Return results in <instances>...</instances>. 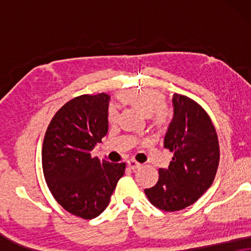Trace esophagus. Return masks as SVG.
Returning a JSON list of instances; mask_svg holds the SVG:
<instances>
[{
  "label": "esophagus",
  "instance_id": "1",
  "mask_svg": "<svg viewBox=\"0 0 251 251\" xmlns=\"http://www.w3.org/2000/svg\"><path fill=\"white\" fill-rule=\"evenodd\" d=\"M128 167L130 168V169H132V170H135V169H138V168L140 167V163L139 162H137L136 160H129L128 161Z\"/></svg>",
  "mask_w": 251,
  "mask_h": 251
}]
</instances>
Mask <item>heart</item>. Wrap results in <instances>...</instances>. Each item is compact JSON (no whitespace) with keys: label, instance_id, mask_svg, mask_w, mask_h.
Segmentation results:
<instances>
[{"label":"heart","instance_id":"obj_1","mask_svg":"<svg viewBox=\"0 0 251 251\" xmlns=\"http://www.w3.org/2000/svg\"><path fill=\"white\" fill-rule=\"evenodd\" d=\"M122 99L128 104L139 107L147 115H151L156 126L166 125L169 120V112L164 107L166 98L161 92L151 89L143 90H130L122 95ZM118 118V112L114 106H109L107 111V119L109 122H114Z\"/></svg>","mask_w":251,"mask_h":251}]
</instances>
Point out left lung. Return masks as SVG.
<instances>
[{
	"mask_svg": "<svg viewBox=\"0 0 251 251\" xmlns=\"http://www.w3.org/2000/svg\"><path fill=\"white\" fill-rule=\"evenodd\" d=\"M174 119L164 147L174 153L168 169H159V180L145 194L164 211L193 204L212 185L219 164L217 132L207 112L193 99L175 94Z\"/></svg>",
	"mask_w": 251,
	"mask_h": 251,
	"instance_id": "left-lung-1",
	"label": "left lung"
}]
</instances>
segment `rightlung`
Returning <instances> with one entry per match:
<instances>
[{
    "instance_id": "1",
    "label": "right lung",
    "mask_w": 251,
    "mask_h": 251,
    "mask_svg": "<svg viewBox=\"0 0 251 251\" xmlns=\"http://www.w3.org/2000/svg\"><path fill=\"white\" fill-rule=\"evenodd\" d=\"M107 94L82 95L67 101L44 135L42 168L56 201L83 219L97 217L109 203L126 163H109L91 155L108 131Z\"/></svg>"
}]
</instances>
